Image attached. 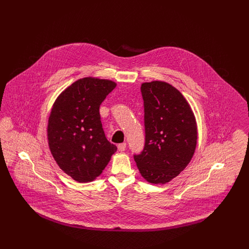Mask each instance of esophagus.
<instances>
[{"label":"esophagus","mask_w":249,"mask_h":249,"mask_svg":"<svg viewBox=\"0 0 249 249\" xmlns=\"http://www.w3.org/2000/svg\"><path fill=\"white\" fill-rule=\"evenodd\" d=\"M125 148H126V143H125V142H123V143L118 144V149H119L120 151H124Z\"/></svg>","instance_id":"obj_1"}]
</instances>
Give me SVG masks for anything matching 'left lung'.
I'll use <instances>...</instances> for the list:
<instances>
[{
	"mask_svg": "<svg viewBox=\"0 0 249 249\" xmlns=\"http://www.w3.org/2000/svg\"><path fill=\"white\" fill-rule=\"evenodd\" d=\"M145 142L134 160L143 179L166 184L191 162L197 142L195 114L184 96L168 82L141 85Z\"/></svg>",
	"mask_w": 249,
	"mask_h": 249,
	"instance_id": "left-lung-1",
	"label": "left lung"
}]
</instances>
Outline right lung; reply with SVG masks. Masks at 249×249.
I'll return each instance as SVG.
<instances>
[{
	"label": "right lung",
	"instance_id": "right-lung-1",
	"mask_svg": "<svg viewBox=\"0 0 249 249\" xmlns=\"http://www.w3.org/2000/svg\"><path fill=\"white\" fill-rule=\"evenodd\" d=\"M117 83L82 77L62 91L53 103L47 136L58 167L79 183L94 181L109 163L117 146L105 135L100 106Z\"/></svg>",
	"mask_w": 249,
	"mask_h": 249
}]
</instances>
